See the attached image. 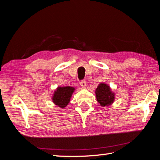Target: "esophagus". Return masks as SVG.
Here are the masks:
<instances>
[{
    "mask_svg": "<svg viewBox=\"0 0 160 160\" xmlns=\"http://www.w3.org/2000/svg\"><path fill=\"white\" fill-rule=\"evenodd\" d=\"M79 84H80L81 87H82V88H86V81H85V80L81 81Z\"/></svg>",
    "mask_w": 160,
    "mask_h": 160,
    "instance_id": "1",
    "label": "esophagus"
}]
</instances>
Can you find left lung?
I'll list each match as a JSON object with an SVG mask.
<instances>
[{
    "label": "left lung",
    "instance_id": "left-lung-1",
    "mask_svg": "<svg viewBox=\"0 0 160 160\" xmlns=\"http://www.w3.org/2000/svg\"><path fill=\"white\" fill-rule=\"evenodd\" d=\"M96 98L102 107L111 105L115 101V93L107 83H101L95 90Z\"/></svg>",
    "mask_w": 160,
    "mask_h": 160
}]
</instances>
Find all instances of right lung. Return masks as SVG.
I'll return each instance as SVG.
<instances>
[{
  "label": "right lung",
  "mask_w": 160,
  "mask_h": 160,
  "mask_svg": "<svg viewBox=\"0 0 160 160\" xmlns=\"http://www.w3.org/2000/svg\"><path fill=\"white\" fill-rule=\"evenodd\" d=\"M75 88L71 86H58L52 96V101L60 108H65L70 101Z\"/></svg>",
  "instance_id": "obj_1"
}]
</instances>
